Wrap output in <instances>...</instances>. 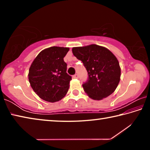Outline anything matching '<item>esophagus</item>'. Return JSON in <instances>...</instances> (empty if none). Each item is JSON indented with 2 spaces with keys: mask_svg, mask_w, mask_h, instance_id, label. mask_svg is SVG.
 <instances>
[{
  "mask_svg": "<svg viewBox=\"0 0 150 150\" xmlns=\"http://www.w3.org/2000/svg\"><path fill=\"white\" fill-rule=\"evenodd\" d=\"M73 78L74 79H78V75L77 74H75L74 75H73Z\"/></svg>",
  "mask_w": 150,
  "mask_h": 150,
  "instance_id": "1",
  "label": "esophagus"
}]
</instances>
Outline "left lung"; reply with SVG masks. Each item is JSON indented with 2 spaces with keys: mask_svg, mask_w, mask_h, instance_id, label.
Here are the masks:
<instances>
[{
  "mask_svg": "<svg viewBox=\"0 0 150 150\" xmlns=\"http://www.w3.org/2000/svg\"><path fill=\"white\" fill-rule=\"evenodd\" d=\"M73 55L83 63L88 80L83 84L85 92L94 100H102L116 90L121 70L115 55L105 47L91 44L73 47Z\"/></svg>",
  "mask_w": 150,
  "mask_h": 150,
  "instance_id": "1",
  "label": "left lung"
}]
</instances>
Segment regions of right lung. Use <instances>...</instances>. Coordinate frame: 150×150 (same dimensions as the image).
Masks as SVG:
<instances>
[{"mask_svg": "<svg viewBox=\"0 0 150 150\" xmlns=\"http://www.w3.org/2000/svg\"><path fill=\"white\" fill-rule=\"evenodd\" d=\"M69 47L53 46L42 50L30 65L28 79L40 98L50 103L64 97L69 88L71 77L67 73L63 58Z\"/></svg>", "mask_w": 150, "mask_h": 150, "instance_id": "right-lung-1", "label": "right lung"}]
</instances>
